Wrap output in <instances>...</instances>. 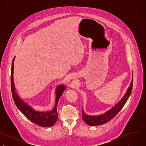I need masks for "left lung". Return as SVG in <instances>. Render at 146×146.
<instances>
[{"mask_svg": "<svg viewBox=\"0 0 146 146\" xmlns=\"http://www.w3.org/2000/svg\"><path fill=\"white\" fill-rule=\"evenodd\" d=\"M132 76V78L130 85L128 88L126 93L124 94L123 96L115 105L105 113L98 115H90L86 114L84 109H82V118L87 125L90 126L100 125H103L109 121L118 113V112L122 109L125 104L126 103L131 95L133 86V74Z\"/></svg>", "mask_w": 146, "mask_h": 146, "instance_id": "obj_1", "label": "left lung"}]
</instances>
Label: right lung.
Returning <instances> with one entry per match:
<instances>
[{
	"label": "right lung",
	"mask_w": 146,
	"mask_h": 146,
	"mask_svg": "<svg viewBox=\"0 0 146 146\" xmlns=\"http://www.w3.org/2000/svg\"><path fill=\"white\" fill-rule=\"evenodd\" d=\"M14 58L11 65V87L13 100L15 105L24 115L32 122L43 127L53 126L58 120L57 105L58 101L62 94L65 91L66 87L64 84H59L55 88V102L53 109L50 111H37L29 105L19 97L17 92L14 82Z\"/></svg>",
	"instance_id": "right-lung-1"
}]
</instances>
